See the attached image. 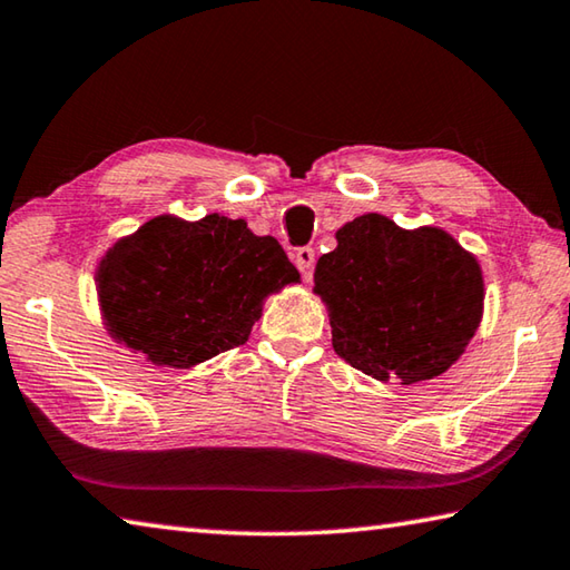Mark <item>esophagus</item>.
Segmentation results:
<instances>
[{
  "instance_id": "1",
  "label": "esophagus",
  "mask_w": 570,
  "mask_h": 570,
  "mask_svg": "<svg viewBox=\"0 0 570 570\" xmlns=\"http://www.w3.org/2000/svg\"><path fill=\"white\" fill-rule=\"evenodd\" d=\"M314 262H316V254H314L312 246H302V249H296L294 264L298 266V272H302V276L306 278V282H308V278H312Z\"/></svg>"
}]
</instances>
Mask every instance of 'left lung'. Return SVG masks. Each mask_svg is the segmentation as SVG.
<instances>
[{
	"label": "left lung",
	"instance_id": "8db88e82",
	"mask_svg": "<svg viewBox=\"0 0 570 570\" xmlns=\"http://www.w3.org/2000/svg\"><path fill=\"white\" fill-rule=\"evenodd\" d=\"M314 294L328 308L336 354L376 381L441 376L483 316V274L439 226L401 229L384 214L356 216L316 262Z\"/></svg>",
	"mask_w": 570,
	"mask_h": 570
}]
</instances>
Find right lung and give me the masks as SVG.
<instances>
[{"label": "right lung", "instance_id": "obj_1", "mask_svg": "<svg viewBox=\"0 0 570 570\" xmlns=\"http://www.w3.org/2000/svg\"><path fill=\"white\" fill-rule=\"evenodd\" d=\"M298 278L282 244L244 219L161 214L101 256L97 294L117 344L157 366L191 368L242 346L264 298Z\"/></svg>", "mask_w": 570, "mask_h": 570}]
</instances>
